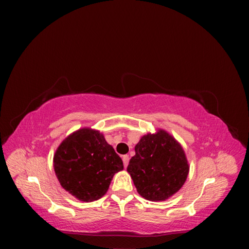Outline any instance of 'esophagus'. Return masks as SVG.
<instances>
[{"label": "esophagus", "instance_id": "esophagus-1", "mask_svg": "<svg viewBox=\"0 0 249 249\" xmlns=\"http://www.w3.org/2000/svg\"><path fill=\"white\" fill-rule=\"evenodd\" d=\"M129 160H130V158H129V156H127V155H124L123 157V161H124V167L127 166V164H129Z\"/></svg>", "mask_w": 249, "mask_h": 249}]
</instances>
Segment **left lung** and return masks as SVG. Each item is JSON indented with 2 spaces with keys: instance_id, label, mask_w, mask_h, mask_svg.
<instances>
[{
  "instance_id": "obj_1",
  "label": "left lung",
  "mask_w": 249,
  "mask_h": 249,
  "mask_svg": "<svg viewBox=\"0 0 249 249\" xmlns=\"http://www.w3.org/2000/svg\"><path fill=\"white\" fill-rule=\"evenodd\" d=\"M135 153L126 171L143 198L166 200L185 184L189 162L183 146L167 131L158 129L143 135Z\"/></svg>"
}]
</instances>
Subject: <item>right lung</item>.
<instances>
[{"mask_svg": "<svg viewBox=\"0 0 249 249\" xmlns=\"http://www.w3.org/2000/svg\"><path fill=\"white\" fill-rule=\"evenodd\" d=\"M53 165L63 189L84 202L103 197L115 173L124 169L103 133L91 127H81L60 143Z\"/></svg>", "mask_w": 249, "mask_h": 249, "instance_id": "right-lung-1", "label": "right lung"}]
</instances>
